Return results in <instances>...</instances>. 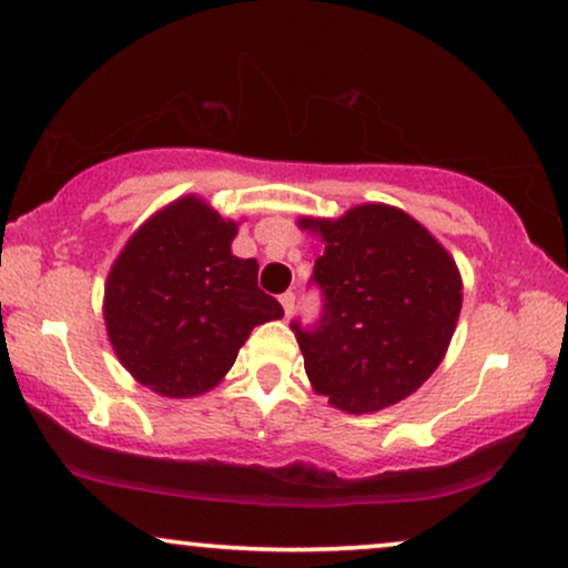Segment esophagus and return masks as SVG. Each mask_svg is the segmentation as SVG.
Segmentation results:
<instances>
[{
	"instance_id": "34e87169",
	"label": "esophagus",
	"mask_w": 568,
	"mask_h": 568,
	"mask_svg": "<svg viewBox=\"0 0 568 568\" xmlns=\"http://www.w3.org/2000/svg\"><path fill=\"white\" fill-rule=\"evenodd\" d=\"M281 303H283L285 316H291L293 308H295V295H293V293H283V295H281Z\"/></svg>"
}]
</instances>
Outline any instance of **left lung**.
I'll use <instances>...</instances> for the list:
<instances>
[{"label": "left lung", "mask_w": 568, "mask_h": 568, "mask_svg": "<svg viewBox=\"0 0 568 568\" xmlns=\"http://www.w3.org/2000/svg\"><path fill=\"white\" fill-rule=\"evenodd\" d=\"M324 242L314 281L324 314L293 322L316 394L347 414H371L412 396L443 363L463 306L458 265L402 207L363 203L339 219L303 215Z\"/></svg>", "instance_id": "8db88e82"}]
</instances>
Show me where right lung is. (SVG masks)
Masks as SVG:
<instances>
[{
  "label": "right lung",
  "instance_id": "right-lung-1",
  "mask_svg": "<svg viewBox=\"0 0 568 568\" xmlns=\"http://www.w3.org/2000/svg\"><path fill=\"white\" fill-rule=\"evenodd\" d=\"M239 223L185 195L143 221L118 254L102 314L118 361L166 398L219 386L254 326L283 318L257 260L231 254Z\"/></svg>",
  "mask_w": 568,
  "mask_h": 568
}]
</instances>
